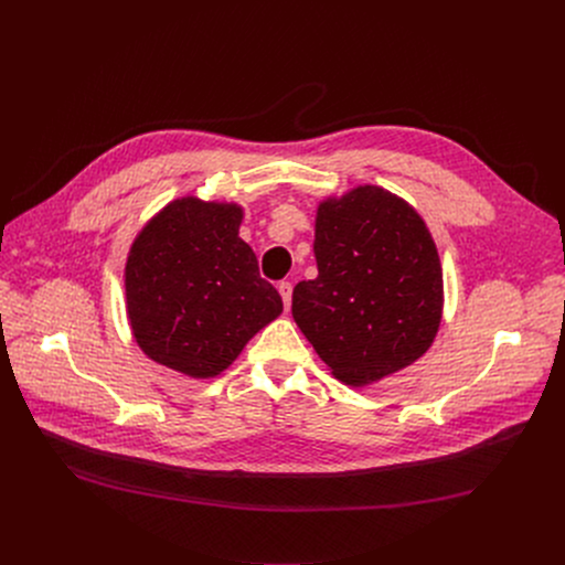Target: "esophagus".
<instances>
[{
    "mask_svg": "<svg viewBox=\"0 0 565 565\" xmlns=\"http://www.w3.org/2000/svg\"><path fill=\"white\" fill-rule=\"evenodd\" d=\"M277 288H279V295H281V299H284L286 310H290V303H292V284H290V281H281Z\"/></svg>",
    "mask_w": 565,
    "mask_h": 565,
    "instance_id": "obj_1",
    "label": "esophagus"
}]
</instances>
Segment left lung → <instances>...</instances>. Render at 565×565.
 I'll return each mask as SVG.
<instances>
[{
    "instance_id": "obj_1",
    "label": "left lung",
    "mask_w": 565,
    "mask_h": 565,
    "mask_svg": "<svg viewBox=\"0 0 565 565\" xmlns=\"http://www.w3.org/2000/svg\"><path fill=\"white\" fill-rule=\"evenodd\" d=\"M317 277L292 290L297 327L333 375L360 386L416 362L443 312V270L418 212L362 185L319 205Z\"/></svg>"
}]
</instances>
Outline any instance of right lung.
Returning a JSON list of instances; mask_svg holds the SVG:
<instances>
[{
    "instance_id": "right-lung-1",
    "label": "right lung",
    "mask_w": 565,
    "mask_h": 565,
    "mask_svg": "<svg viewBox=\"0 0 565 565\" xmlns=\"http://www.w3.org/2000/svg\"><path fill=\"white\" fill-rule=\"evenodd\" d=\"M241 207L179 199L134 241L127 312L138 347L192 377L227 369L248 340L284 310L238 236Z\"/></svg>"
}]
</instances>
